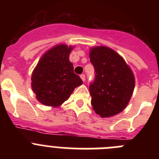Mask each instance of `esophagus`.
Listing matches in <instances>:
<instances>
[{
    "mask_svg": "<svg viewBox=\"0 0 159 159\" xmlns=\"http://www.w3.org/2000/svg\"><path fill=\"white\" fill-rule=\"evenodd\" d=\"M80 78L82 79V80L83 81H85V75H84V74H82V75H80Z\"/></svg>",
    "mask_w": 159,
    "mask_h": 159,
    "instance_id": "34e87169",
    "label": "esophagus"
}]
</instances>
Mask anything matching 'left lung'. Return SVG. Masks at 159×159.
<instances>
[{"mask_svg": "<svg viewBox=\"0 0 159 159\" xmlns=\"http://www.w3.org/2000/svg\"><path fill=\"white\" fill-rule=\"evenodd\" d=\"M95 79L90 84L92 106L101 117L123 111L134 88V74L117 52L109 48L95 47L90 52Z\"/></svg>", "mask_w": 159, "mask_h": 159, "instance_id": "8db88e82", "label": "left lung"}]
</instances>
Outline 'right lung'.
Here are the masks:
<instances>
[{"instance_id": "obj_1", "label": "right lung", "mask_w": 159, "mask_h": 159, "mask_svg": "<svg viewBox=\"0 0 159 159\" xmlns=\"http://www.w3.org/2000/svg\"><path fill=\"white\" fill-rule=\"evenodd\" d=\"M72 47L60 44L39 60L32 75V88L36 99L46 106L58 107L67 100L82 80L74 73L69 55Z\"/></svg>"}]
</instances>
